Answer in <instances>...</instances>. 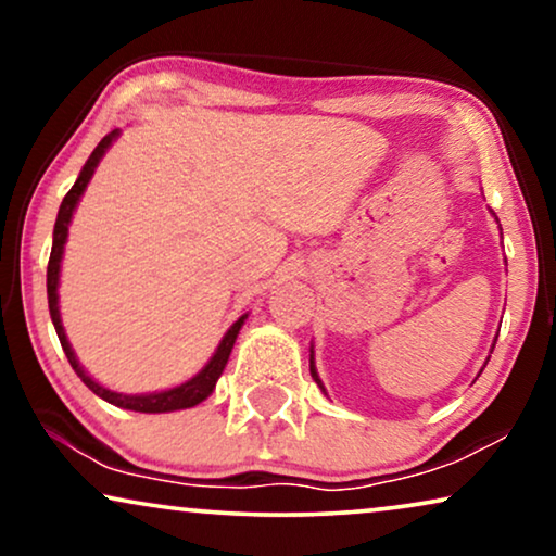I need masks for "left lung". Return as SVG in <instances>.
<instances>
[{
  "label": "left lung",
  "mask_w": 556,
  "mask_h": 556,
  "mask_svg": "<svg viewBox=\"0 0 556 556\" xmlns=\"http://www.w3.org/2000/svg\"><path fill=\"white\" fill-rule=\"evenodd\" d=\"M311 377H314V379H316V384H318V387H321V390H324L321 379H318V375H316V367H314V354H311Z\"/></svg>",
  "instance_id": "obj_1"
}]
</instances>
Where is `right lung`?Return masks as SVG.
I'll return each instance as SVG.
<instances>
[{"mask_svg":"<svg viewBox=\"0 0 556 556\" xmlns=\"http://www.w3.org/2000/svg\"><path fill=\"white\" fill-rule=\"evenodd\" d=\"M118 131H111L105 134L101 143L93 149V154L88 156L86 166H83L80 177L75 179V185L71 187V192L65 194L63 204H60V212H58V219H55V230H52V250H50V263H48V306H50V316H52V324H55V331H58V339L60 344H63V352L67 356V362H71V367L75 369V375L83 379V384L88 387V390H93L98 397H103L105 402H111V405L116 407H124V409H134V413H174V409H187V407H194L200 405L202 400H207L212 390H215L219 375H223L227 359H230V352L235 346V339H238L240 333V326L245 324V316H240L238 321L230 326V331L225 333L223 341H219L215 356H212L207 367H204L200 375L189 379V382L174 387V390H166V392H154V394H118V392H111L101 387L98 382H93L86 375V369L80 367L78 359H75L71 344H67V337L63 331V324H60V311H58V278H60V261H63V248H65V240H67V225H71V217H73V210L75 204H78L83 189L88 187L90 177H93L98 162H101L105 149L111 147V141L116 139Z\"/></svg>","mask_w":556,"mask_h":556,"instance_id":"obj_1","label":"right lung"}]
</instances>
